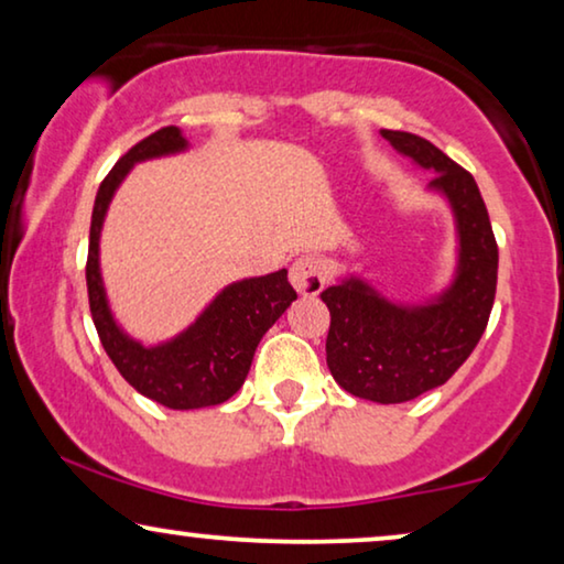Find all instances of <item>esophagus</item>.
<instances>
[{"mask_svg":"<svg viewBox=\"0 0 564 564\" xmlns=\"http://www.w3.org/2000/svg\"><path fill=\"white\" fill-rule=\"evenodd\" d=\"M290 282L300 295H318L323 284H326V272H323V264L315 257H300L290 267Z\"/></svg>","mask_w":564,"mask_h":564,"instance_id":"34e87169","label":"esophagus"}]
</instances>
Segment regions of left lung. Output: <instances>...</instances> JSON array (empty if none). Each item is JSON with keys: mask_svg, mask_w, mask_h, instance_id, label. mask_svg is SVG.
Listing matches in <instances>:
<instances>
[{"mask_svg": "<svg viewBox=\"0 0 564 564\" xmlns=\"http://www.w3.org/2000/svg\"><path fill=\"white\" fill-rule=\"evenodd\" d=\"M382 135L415 164L436 172L431 189L449 199L459 230L457 276L436 303L395 305L357 276L321 292L330 313V375L351 395L388 405L444 384L473 354L496 300L498 243L467 169L421 135L403 130H382Z\"/></svg>", "mask_w": 564, "mask_h": 564, "instance_id": "1", "label": "left lung"}]
</instances>
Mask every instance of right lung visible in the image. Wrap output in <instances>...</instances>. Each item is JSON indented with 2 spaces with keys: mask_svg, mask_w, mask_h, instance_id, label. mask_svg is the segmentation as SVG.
<instances>
[{
  "mask_svg": "<svg viewBox=\"0 0 564 564\" xmlns=\"http://www.w3.org/2000/svg\"><path fill=\"white\" fill-rule=\"evenodd\" d=\"M184 145L187 141L180 128L166 126L138 141L110 169V174L99 184L95 210H91L87 253L89 311L107 357L141 395L174 411L220 405L236 395L249 375L261 336L297 297L288 282V269H280L274 274L230 284L182 336L153 349H145L115 326L99 276V230L107 205L135 161L182 151Z\"/></svg>",
  "mask_w": 564,
  "mask_h": 564,
  "instance_id": "right-lung-1",
  "label": "right lung"
}]
</instances>
